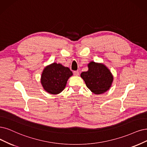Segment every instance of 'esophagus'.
Returning <instances> with one entry per match:
<instances>
[{
	"label": "esophagus",
	"mask_w": 147,
	"mask_h": 147,
	"mask_svg": "<svg viewBox=\"0 0 147 147\" xmlns=\"http://www.w3.org/2000/svg\"><path fill=\"white\" fill-rule=\"evenodd\" d=\"M73 73H74V76H79V72L78 71H74Z\"/></svg>",
	"instance_id": "obj_1"
}]
</instances>
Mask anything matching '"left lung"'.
<instances>
[{
  "label": "left lung",
  "instance_id": "1",
  "mask_svg": "<svg viewBox=\"0 0 147 147\" xmlns=\"http://www.w3.org/2000/svg\"><path fill=\"white\" fill-rule=\"evenodd\" d=\"M87 71L82 72L80 76L85 81L86 86L96 94L106 92L113 80L112 74L104 64L91 62Z\"/></svg>",
  "mask_w": 147,
  "mask_h": 147
}]
</instances>
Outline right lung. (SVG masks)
<instances>
[{
	"label": "right lung",
	"mask_w": 147,
	"mask_h": 147,
	"mask_svg": "<svg viewBox=\"0 0 147 147\" xmlns=\"http://www.w3.org/2000/svg\"><path fill=\"white\" fill-rule=\"evenodd\" d=\"M72 75L73 73L69 68L53 63L43 69L41 84L48 93L57 94L63 90L68 79Z\"/></svg>",
	"instance_id": "1"
}]
</instances>
